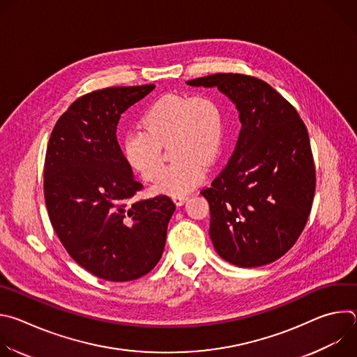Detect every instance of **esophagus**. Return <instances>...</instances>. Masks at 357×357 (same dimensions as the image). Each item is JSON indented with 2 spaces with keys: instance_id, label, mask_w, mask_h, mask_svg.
I'll return each mask as SVG.
<instances>
[{
  "instance_id": "obj_1",
  "label": "esophagus",
  "mask_w": 357,
  "mask_h": 357,
  "mask_svg": "<svg viewBox=\"0 0 357 357\" xmlns=\"http://www.w3.org/2000/svg\"><path fill=\"white\" fill-rule=\"evenodd\" d=\"M172 200L176 206H182L183 203L188 200V196L186 195H174L172 196Z\"/></svg>"
}]
</instances>
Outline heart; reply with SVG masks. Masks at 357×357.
I'll return each instance as SVG.
<instances>
[{"mask_svg": "<svg viewBox=\"0 0 357 357\" xmlns=\"http://www.w3.org/2000/svg\"><path fill=\"white\" fill-rule=\"evenodd\" d=\"M223 132V113L212 97L169 93L145 110L141 130L124 135L123 154L144 181H151L164 162L161 145L171 139L169 151L175 161L161 172L154 190L183 195L205 179L206 162H215L220 154Z\"/></svg>", "mask_w": 357, "mask_h": 357, "instance_id": "b5f03b06", "label": "heart"}]
</instances>
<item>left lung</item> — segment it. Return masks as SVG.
I'll return each mask as SVG.
<instances>
[{"mask_svg":"<svg viewBox=\"0 0 357 357\" xmlns=\"http://www.w3.org/2000/svg\"><path fill=\"white\" fill-rule=\"evenodd\" d=\"M186 83L218 87L241 121L227 165L200 192L209 202L213 245L237 267L270 264L295 244L311 213L317 178L308 130L261 79L216 73Z\"/></svg>","mask_w":357,"mask_h":357,"instance_id":"1","label":"left lung"}]
</instances>
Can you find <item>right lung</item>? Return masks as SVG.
<instances>
[{
	"label": "right lung",
	"mask_w": 357,
	"mask_h": 357,
	"mask_svg": "<svg viewBox=\"0 0 357 357\" xmlns=\"http://www.w3.org/2000/svg\"><path fill=\"white\" fill-rule=\"evenodd\" d=\"M154 87H107L79 97L56 121L46 148L50 223L69 256L107 281L137 280L158 264L175 212L165 195L134 199L142 183L116 135L121 114Z\"/></svg>",
	"instance_id": "right-lung-1"
}]
</instances>
